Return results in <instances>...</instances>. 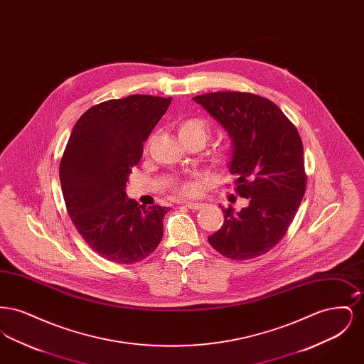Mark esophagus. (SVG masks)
<instances>
[{
    "mask_svg": "<svg viewBox=\"0 0 364 364\" xmlns=\"http://www.w3.org/2000/svg\"><path fill=\"white\" fill-rule=\"evenodd\" d=\"M184 205L192 210H199V208H203V203H200V202H186Z\"/></svg>",
    "mask_w": 364,
    "mask_h": 364,
    "instance_id": "obj_1",
    "label": "esophagus"
}]
</instances>
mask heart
I'll use <instances>...</instances> for the list:
<instances>
[{
  "label": "heart",
  "instance_id": "obj_1",
  "mask_svg": "<svg viewBox=\"0 0 364 364\" xmlns=\"http://www.w3.org/2000/svg\"><path fill=\"white\" fill-rule=\"evenodd\" d=\"M178 135H180V138H193V136H199V138L206 140L208 136V127L206 125V122H203V120H200V119H190V120H187V122H184L181 124V127H180V129H178ZM228 156H229V150H228L226 147H218V149L214 151L213 158H214L217 162H223V161H225ZM195 190H196V187H195V184H192V183H183V184L180 186V191H181L183 193H186V195L193 193Z\"/></svg>",
  "mask_w": 364,
  "mask_h": 364
}]
</instances>
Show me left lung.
<instances>
[{
    "label": "left lung",
    "instance_id": "left-lung-1",
    "mask_svg": "<svg viewBox=\"0 0 364 364\" xmlns=\"http://www.w3.org/2000/svg\"><path fill=\"white\" fill-rule=\"evenodd\" d=\"M192 100L228 132V168L237 193L248 200L240 211L221 208L224 225L208 242L230 259L257 258L284 237L304 196L300 135L277 105L255 94L221 91Z\"/></svg>",
    "mask_w": 364,
    "mask_h": 364
}]
</instances>
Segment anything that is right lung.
I'll use <instances>...</instances> for the list:
<instances>
[{
  "label": "right lung",
  "instance_id": "add662e5",
  "mask_svg": "<svg viewBox=\"0 0 364 364\" xmlns=\"http://www.w3.org/2000/svg\"><path fill=\"white\" fill-rule=\"evenodd\" d=\"M172 98L129 95L90 107L75 124L60 165V181L72 223L102 258L136 263L156 251L169 208L139 206L127 196L143 141Z\"/></svg>",
  "mask_w": 364,
  "mask_h": 364
}]
</instances>
